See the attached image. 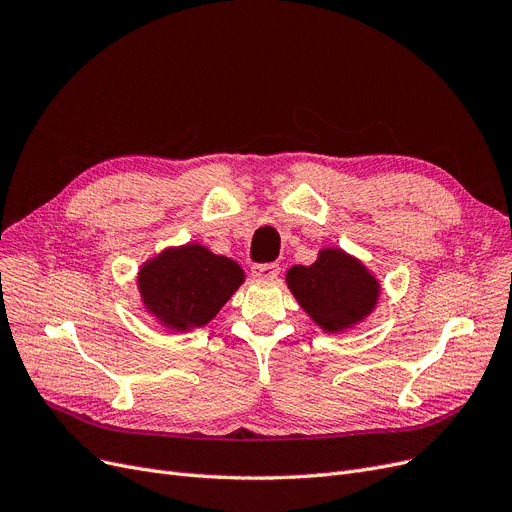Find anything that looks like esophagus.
Instances as JSON below:
<instances>
[{
    "mask_svg": "<svg viewBox=\"0 0 512 512\" xmlns=\"http://www.w3.org/2000/svg\"><path fill=\"white\" fill-rule=\"evenodd\" d=\"M279 264L275 262H264V264H254L252 275L258 279H275L279 275Z\"/></svg>",
    "mask_w": 512,
    "mask_h": 512,
    "instance_id": "1",
    "label": "esophagus"
}]
</instances>
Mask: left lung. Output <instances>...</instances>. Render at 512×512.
I'll list each match as a JSON object with an SVG mask.
<instances>
[{
    "label": "left lung",
    "instance_id": "left-lung-1",
    "mask_svg": "<svg viewBox=\"0 0 512 512\" xmlns=\"http://www.w3.org/2000/svg\"><path fill=\"white\" fill-rule=\"evenodd\" d=\"M285 283L300 309L325 334L353 330L374 313L382 285L378 277L342 248H321L309 267L288 269Z\"/></svg>",
    "mask_w": 512,
    "mask_h": 512
}]
</instances>
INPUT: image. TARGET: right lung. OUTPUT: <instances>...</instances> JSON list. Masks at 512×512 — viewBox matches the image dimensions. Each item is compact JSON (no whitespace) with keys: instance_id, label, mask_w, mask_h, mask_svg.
<instances>
[{"instance_id":"add662e5","label":"right lung","mask_w":512,"mask_h":512,"mask_svg":"<svg viewBox=\"0 0 512 512\" xmlns=\"http://www.w3.org/2000/svg\"><path fill=\"white\" fill-rule=\"evenodd\" d=\"M243 281L235 260L197 241L161 250L140 264L136 277L142 309L170 334L208 325Z\"/></svg>"}]
</instances>
